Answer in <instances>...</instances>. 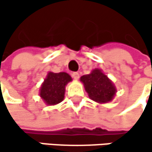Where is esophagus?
<instances>
[{"label":"esophagus","instance_id":"34e87169","mask_svg":"<svg viewBox=\"0 0 152 152\" xmlns=\"http://www.w3.org/2000/svg\"><path fill=\"white\" fill-rule=\"evenodd\" d=\"M72 77H73L74 79H78L79 78V74L77 72H74V73H72Z\"/></svg>","mask_w":152,"mask_h":152}]
</instances>
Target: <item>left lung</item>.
Instances as JSON below:
<instances>
[{"label": "left lung", "instance_id": "left-lung-1", "mask_svg": "<svg viewBox=\"0 0 152 152\" xmlns=\"http://www.w3.org/2000/svg\"><path fill=\"white\" fill-rule=\"evenodd\" d=\"M80 81L88 96L97 103H107L116 95V86L100 69H94L90 74L83 75Z\"/></svg>", "mask_w": 152, "mask_h": 152}]
</instances>
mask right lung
<instances>
[{"label": "right lung", "mask_w": 152, "mask_h": 152, "mask_svg": "<svg viewBox=\"0 0 152 152\" xmlns=\"http://www.w3.org/2000/svg\"><path fill=\"white\" fill-rule=\"evenodd\" d=\"M72 77L66 72H49L40 88V96L46 105H56L64 100L66 86Z\"/></svg>", "instance_id": "1"}]
</instances>
